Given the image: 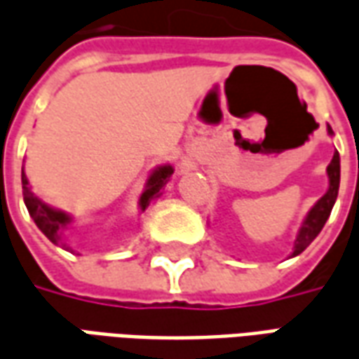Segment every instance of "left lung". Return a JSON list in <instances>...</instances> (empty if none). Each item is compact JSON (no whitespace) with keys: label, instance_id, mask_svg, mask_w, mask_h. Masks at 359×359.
<instances>
[{"label":"left lung","instance_id":"left-lung-1","mask_svg":"<svg viewBox=\"0 0 359 359\" xmlns=\"http://www.w3.org/2000/svg\"><path fill=\"white\" fill-rule=\"evenodd\" d=\"M329 133H332L330 127ZM327 174H329V191L325 193L321 199L317 201V205L309 210L306 222L302 224V230L297 233L296 243H294V253H292V255H299V253L319 236V232L323 230V226L327 222V218L330 216L332 205H334V201H337L338 185H340V156H338V152H334L330 164L327 166Z\"/></svg>","mask_w":359,"mask_h":359}]
</instances>
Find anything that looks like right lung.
Returning a JSON list of instances; mask_svg holds the SVG:
<instances>
[{
	"mask_svg": "<svg viewBox=\"0 0 359 359\" xmlns=\"http://www.w3.org/2000/svg\"><path fill=\"white\" fill-rule=\"evenodd\" d=\"M174 174V168L172 166H160L156 168L154 172L149 177V182H147V189L141 195V201H139V205H141V210L151 205L152 201L160 197V191H162V187L168 184V180H170V175ZM21 182H22V199H25V205L29 208V215L32 216V220L36 222V226L42 230L48 240L55 243V245H62L65 248V241H63V228L69 224L71 218L62 210H55V208L48 207L44 205L42 201L36 199L29 189V180H27V175L25 172H21Z\"/></svg>",
	"mask_w": 359,
	"mask_h": 359,
	"instance_id": "add662e5",
	"label": "right lung"
}]
</instances>
